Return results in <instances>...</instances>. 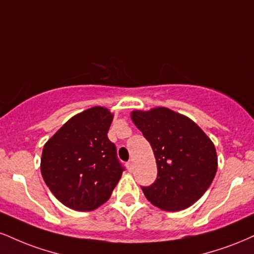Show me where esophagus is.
Here are the masks:
<instances>
[{
    "label": "esophagus",
    "mask_w": 254,
    "mask_h": 254,
    "mask_svg": "<svg viewBox=\"0 0 254 254\" xmlns=\"http://www.w3.org/2000/svg\"><path fill=\"white\" fill-rule=\"evenodd\" d=\"M127 170H129V172H132V162H127Z\"/></svg>",
    "instance_id": "34e87169"
}]
</instances>
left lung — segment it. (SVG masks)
<instances>
[{
  "instance_id": "obj_1",
  "label": "left lung",
  "mask_w": 254,
  "mask_h": 254,
  "mask_svg": "<svg viewBox=\"0 0 254 254\" xmlns=\"http://www.w3.org/2000/svg\"><path fill=\"white\" fill-rule=\"evenodd\" d=\"M150 143L157 164L156 181L142 187L154 206L167 212L188 208L209 188L218 170L213 142L190 118L167 108L131 112Z\"/></svg>"
}]
</instances>
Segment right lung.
Segmentation results:
<instances>
[{
  "instance_id": "add662e5",
  "label": "right lung",
  "mask_w": 254,
  "mask_h": 254,
  "mask_svg": "<svg viewBox=\"0 0 254 254\" xmlns=\"http://www.w3.org/2000/svg\"><path fill=\"white\" fill-rule=\"evenodd\" d=\"M114 115L94 106L73 116L47 140L41 174L58 200L68 208L90 212L105 203L124 168L108 138Z\"/></svg>"
}]
</instances>
